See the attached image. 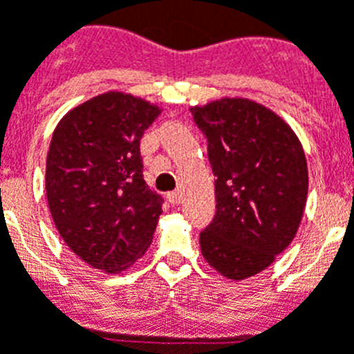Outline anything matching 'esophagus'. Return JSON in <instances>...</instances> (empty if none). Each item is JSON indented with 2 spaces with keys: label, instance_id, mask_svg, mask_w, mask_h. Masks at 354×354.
Returning <instances> with one entry per match:
<instances>
[{
  "label": "esophagus",
  "instance_id": "1",
  "mask_svg": "<svg viewBox=\"0 0 354 354\" xmlns=\"http://www.w3.org/2000/svg\"><path fill=\"white\" fill-rule=\"evenodd\" d=\"M167 198L171 205H179L180 200H183V195H180L179 192H171V193H168Z\"/></svg>",
  "mask_w": 354,
  "mask_h": 354
}]
</instances>
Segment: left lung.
Masks as SVG:
<instances>
[{"instance_id":"8db88e82","label":"left lung","mask_w":354,"mask_h":354,"mask_svg":"<svg viewBox=\"0 0 354 354\" xmlns=\"http://www.w3.org/2000/svg\"><path fill=\"white\" fill-rule=\"evenodd\" d=\"M192 113L216 177L202 255L225 278L245 280L273 264L298 232L308 193L305 152L282 117L250 99L223 97Z\"/></svg>"}]
</instances>
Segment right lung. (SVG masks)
<instances>
[{"instance_id":"right-lung-1","label":"right lung","mask_w":354,"mask_h":354,"mask_svg":"<svg viewBox=\"0 0 354 354\" xmlns=\"http://www.w3.org/2000/svg\"><path fill=\"white\" fill-rule=\"evenodd\" d=\"M159 106L106 92L56 126L46 161V195L62 239L81 261L120 273L152 243L162 198L143 180L140 140Z\"/></svg>"}]
</instances>
